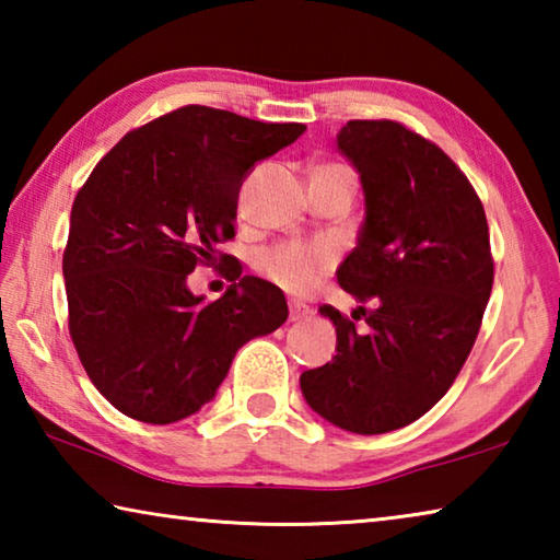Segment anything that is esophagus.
<instances>
[{"mask_svg":"<svg viewBox=\"0 0 560 560\" xmlns=\"http://www.w3.org/2000/svg\"><path fill=\"white\" fill-rule=\"evenodd\" d=\"M311 316V308L303 306V303L293 301L289 306V320H306Z\"/></svg>","mask_w":560,"mask_h":560,"instance_id":"34e87169","label":"esophagus"}]
</instances>
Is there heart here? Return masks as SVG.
Masks as SVG:
<instances>
[{
	"label": "heart",
	"mask_w": 560,
	"mask_h": 560,
	"mask_svg": "<svg viewBox=\"0 0 560 560\" xmlns=\"http://www.w3.org/2000/svg\"><path fill=\"white\" fill-rule=\"evenodd\" d=\"M257 264L281 289L303 293L314 287L320 273L334 264V252L324 244L283 242L259 252Z\"/></svg>",
	"instance_id": "1"
}]
</instances>
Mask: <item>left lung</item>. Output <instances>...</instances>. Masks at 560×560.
I'll return each instance as SVG.
<instances>
[{"label":"left lung","mask_w":560,"mask_h":560,"mask_svg":"<svg viewBox=\"0 0 560 560\" xmlns=\"http://www.w3.org/2000/svg\"><path fill=\"white\" fill-rule=\"evenodd\" d=\"M338 148L360 173L365 222L338 283L365 328L334 306L338 353L301 393L340 430L383 434L442 400L477 340L494 283L479 195L444 150L397 120H348ZM355 318V316H353Z\"/></svg>","instance_id":"obj_1"}]
</instances>
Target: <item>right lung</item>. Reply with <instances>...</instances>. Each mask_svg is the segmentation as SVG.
<instances>
[{
	"label": "right lung",
	"mask_w": 560,
	"mask_h": 560,
	"mask_svg": "<svg viewBox=\"0 0 560 560\" xmlns=\"http://www.w3.org/2000/svg\"><path fill=\"white\" fill-rule=\"evenodd\" d=\"M303 130L183 106L126 132L79 189L63 249L69 334L91 383L122 415L150 424L195 415L236 350L287 320L269 281L234 271L224 296L205 303L187 273L234 236L249 170Z\"/></svg>",
	"instance_id": "1"
}]
</instances>
